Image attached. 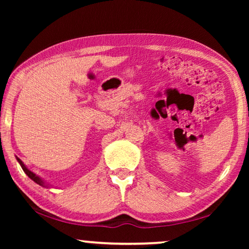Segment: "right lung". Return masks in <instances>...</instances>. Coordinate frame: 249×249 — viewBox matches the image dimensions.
Here are the masks:
<instances>
[{
  "instance_id": "right-lung-1",
  "label": "right lung",
  "mask_w": 249,
  "mask_h": 249,
  "mask_svg": "<svg viewBox=\"0 0 249 249\" xmlns=\"http://www.w3.org/2000/svg\"><path fill=\"white\" fill-rule=\"evenodd\" d=\"M16 159H18V161L19 162V165H20V167H22V169L24 170L25 174H26V175L29 177V178H31L33 181H35V182H36L37 184H39V185H43V187H45V182H44L43 180H41V179L39 178L38 176H36L35 174H34V172H32L31 170H28L27 168H26V166L24 165L23 161H22V160H20L19 158L16 157Z\"/></svg>"
}]
</instances>
